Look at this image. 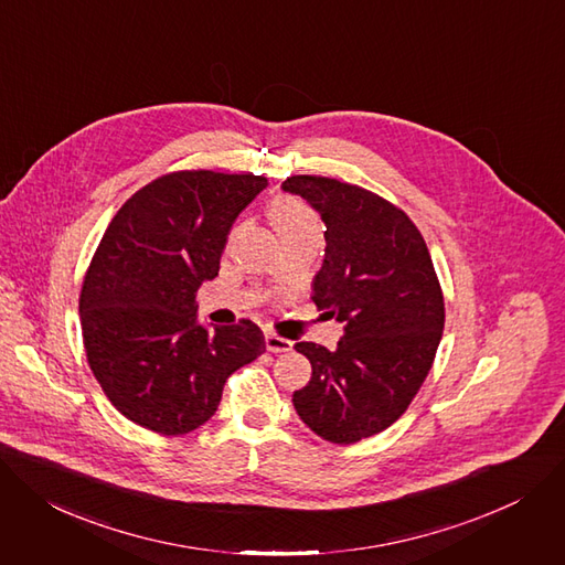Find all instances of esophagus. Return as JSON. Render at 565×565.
I'll list each match as a JSON object with an SVG mask.
<instances>
[{
    "mask_svg": "<svg viewBox=\"0 0 565 565\" xmlns=\"http://www.w3.org/2000/svg\"><path fill=\"white\" fill-rule=\"evenodd\" d=\"M266 349L273 353H286L292 349V342L286 338H279L275 333H266Z\"/></svg>",
    "mask_w": 565,
    "mask_h": 565,
    "instance_id": "obj_1",
    "label": "esophagus"
}]
</instances>
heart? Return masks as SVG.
Listing matches in <instances>:
<instances>
[{
	"instance_id": "1",
	"label": "heart",
	"mask_w": 565,
	"mask_h": 565,
	"mask_svg": "<svg viewBox=\"0 0 565 565\" xmlns=\"http://www.w3.org/2000/svg\"><path fill=\"white\" fill-rule=\"evenodd\" d=\"M270 216H273V223L279 230L281 238L320 232L318 216L309 207H306L303 202L292 200V198L275 200L270 207Z\"/></svg>"
}]
</instances>
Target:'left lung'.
<instances>
[{
	"instance_id": "8db88e82",
	"label": "left lung",
	"mask_w": 565,
	"mask_h": 565,
	"mask_svg": "<svg viewBox=\"0 0 565 565\" xmlns=\"http://www.w3.org/2000/svg\"><path fill=\"white\" fill-rule=\"evenodd\" d=\"M327 225L311 299L344 324L338 349L297 342L313 374L292 394L299 419L333 444L392 426L426 381L444 331V297L424 236L372 191L318 175H292Z\"/></svg>"
}]
</instances>
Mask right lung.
I'll return each mask as SVG.
<instances>
[{
    "instance_id": "add662e5",
    "label": "right lung",
    "mask_w": 565,
    "mask_h": 565,
    "mask_svg": "<svg viewBox=\"0 0 565 565\" xmlns=\"http://www.w3.org/2000/svg\"><path fill=\"white\" fill-rule=\"evenodd\" d=\"M268 186L262 175L180 171L152 180L117 212L81 290L89 367L124 417L160 435L210 422L232 372L266 351L243 320L207 327L195 292L221 270L230 230Z\"/></svg>"
}]
</instances>
